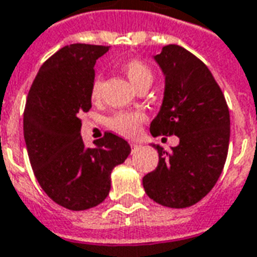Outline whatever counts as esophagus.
Instances as JSON below:
<instances>
[{"mask_svg": "<svg viewBox=\"0 0 257 257\" xmlns=\"http://www.w3.org/2000/svg\"><path fill=\"white\" fill-rule=\"evenodd\" d=\"M130 145H131V148H133V149H138V148L141 147V145H140V144H137V142H131Z\"/></svg>", "mask_w": 257, "mask_h": 257, "instance_id": "obj_1", "label": "esophagus"}]
</instances>
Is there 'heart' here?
<instances>
[{
    "instance_id": "b5f03b06",
    "label": "heart",
    "mask_w": 257,
    "mask_h": 257,
    "mask_svg": "<svg viewBox=\"0 0 257 257\" xmlns=\"http://www.w3.org/2000/svg\"><path fill=\"white\" fill-rule=\"evenodd\" d=\"M123 71L134 87L141 86L142 83H148L153 80L152 69L141 60H128L123 64ZM102 89V79L97 76L91 85V97L98 98ZM147 120V116L142 112H117L109 119V127L117 134L124 137H134L140 131V127Z\"/></svg>"
}]
</instances>
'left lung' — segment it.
I'll return each instance as SVG.
<instances>
[{
    "label": "left lung",
    "mask_w": 257,
    "mask_h": 257,
    "mask_svg": "<svg viewBox=\"0 0 257 257\" xmlns=\"http://www.w3.org/2000/svg\"><path fill=\"white\" fill-rule=\"evenodd\" d=\"M166 86L163 104L151 123V134L177 136L179 144L159 152L155 171L142 179L149 197L170 208H186L205 197L218 182L226 163L230 113L211 71L178 45L164 46L155 57Z\"/></svg>",
    "instance_id": "left-lung-1"
}]
</instances>
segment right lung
I'll list each match as a JSON object with an SVG mask.
<instances>
[{"label":"right lung","instance_id":"right-lung-1","mask_svg":"<svg viewBox=\"0 0 257 257\" xmlns=\"http://www.w3.org/2000/svg\"><path fill=\"white\" fill-rule=\"evenodd\" d=\"M109 46L72 44L39 68L23 117L24 141L34 175L54 203L71 211L101 204L109 194L110 172L130 155L128 142L105 133L86 148L79 113L91 108L95 60Z\"/></svg>","mask_w":257,"mask_h":257}]
</instances>
